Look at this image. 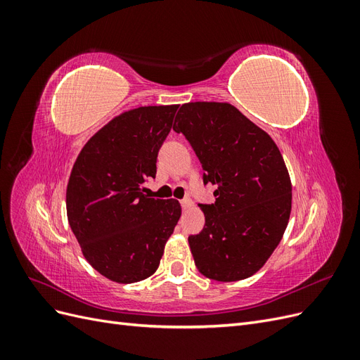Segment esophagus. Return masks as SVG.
<instances>
[{
  "label": "esophagus",
  "mask_w": 360,
  "mask_h": 360,
  "mask_svg": "<svg viewBox=\"0 0 360 360\" xmlns=\"http://www.w3.org/2000/svg\"><path fill=\"white\" fill-rule=\"evenodd\" d=\"M180 202H181V207H183L184 210H188V209H191V207H192V201L189 198H184Z\"/></svg>",
  "instance_id": "obj_1"
}]
</instances>
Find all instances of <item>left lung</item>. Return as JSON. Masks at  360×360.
Masks as SVG:
<instances>
[{
    "mask_svg": "<svg viewBox=\"0 0 360 360\" xmlns=\"http://www.w3.org/2000/svg\"><path fill=\"white\" fill-rule=\"evenodd\" d=\"M174 130L188 138L216 201L200 205L204 230L189 237L205 278L242 281L266 264L285 233L291 180L275 141L226 102L183 103Z\"/></svg>",
    "mask_w": 360,
    "mask_h": 360,
    "instance_id": "1",
    "label": "left lung"
}]
</instances>
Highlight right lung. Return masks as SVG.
Listing matches in <instances>:
<instances>
[{
	"mask_svg": "<svg viewBox=\"0 0 360 360\" xmlns=\"http://www.w3.org/2000/svg\"><path fill=\"white\" fill-rule=\"evenodd\" d=\"M177 108L139 106L115 115L73 163L66 192L69 225L90 266L117 284L155 274L181 216L177 200L144 193Z\"/></svg>",
	"mask_w": 360,
	"mask_h": 360,
	"instance_id": "add662e5",
	"label": "right lung"
}]
</instances>
